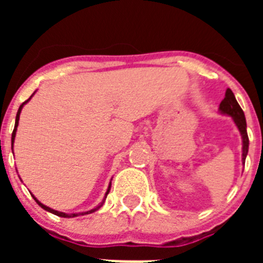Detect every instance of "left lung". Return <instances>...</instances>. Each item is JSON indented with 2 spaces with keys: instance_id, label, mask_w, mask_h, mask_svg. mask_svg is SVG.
<instances>
[{
  "instance_id": "1",
  "label": "left lung",
  "mask_w": 263,
  "mask_h": 263,
  "mask_svg": "<svg viewBox=\"0 0 263 263\" xmlns=\"http://www.w3.org/2000/svg\"><path fill=\"white\" fill-rule=\"evenodd\" d=\"M218 110L221 111L222 115L231 116V117L233 118L237 129L240 130L241 137H242V160L245 162L246 155H248V150H249V138H248V132H246L245 115H243V110L241 109V106L237 103L233 92H232L229 88H228L227 92H225V97L221 103H220Z\"/></svg>"
}]
</instances>
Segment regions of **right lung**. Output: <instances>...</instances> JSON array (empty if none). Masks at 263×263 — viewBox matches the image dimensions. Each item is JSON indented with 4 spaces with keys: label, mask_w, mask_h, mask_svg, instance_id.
I'll use <instances>...</instances> for the list:
<instances>
[{
    "label": "right lung",
    "mask_w": 263,
    "mask_h": 263,
    "mask_svg": "<svg viewBox=\"0 0 263 263\" xmlns=\"http://www.w3.org/2000/svg\"><path fill=\"white\" fill-rule=\"evenodd\" d=\"M32 95H34V93H32ZM32 95H31V96H30V99H31V97H32ZM30 99H29V100H26V101H25V103H23L22 105L20 106V109H18V111H17V117H15V125H14V130H13V133H11V146H13V143H14V139H15V132H17V126H18V121H20V115H21V110H22V108H23V105H25V104H26V103H29V101H30ZM110 185H111V183H109L108 191H106V194H105V197H104L103 203H100V205H97L96 208H93V210L87 211V212H81V213H71V215H68V213H64V212H59V211H55V210H52V208H50V206H46L45 204H42L41 201H39L38 199H36V197L34 196V195H31V196L34 197V200H35L36 203H38V205H39V206H42V208H43V210H45V211H47V212H51V213H53V215L59 216V217H76V216H80V215L83 216V215H88V213H92V212H95V211H97V210H99L100 206H103L104 201H105L106 196H108L109 191H110Z\"/></svg>",
    "instance_id": "obj_1"
}]
</instances>
